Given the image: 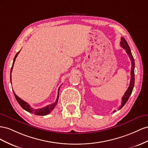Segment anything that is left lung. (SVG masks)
Returning <instances> with one entry per match:
<instances>
[{
    "label": "left lung",
    "mask_w": 148,
    "mask_h": 148,
    "mask_svg": "<svg viewBox=\"0 0 148 148\" xmlns=\"http://www.w3.org/2000/svg\"><path fill=\"white\" fill-rule=\"evenodd\" d=\"M120 45H121V47L123 48L124 49H125L126 53L128 54V55L129 56V57L130 58L131 61H132V71H131V80H130V86L128 88L127 90L125 92L124 95L123 96V97H122V102H121V106L119 108V110L123 107L125 105V103H126V102L128 101L131 94H132L133 87H134V58L133 57L132 52H131L130 46L128 45L127 41H126V40L123 37L121 38ZM116 112L115 110L113 111V112Z\"/></svg>",
    "instance_id": "1"
}]
</instances>
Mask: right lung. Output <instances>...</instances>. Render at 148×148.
<instances>
[{
	"mask_svg": "<svg viewBox=\"0 0 148 148\" xmlns=\"http://www.w3.org/2000/svg\"><path fill=\"white\" fill-rule=\"evenodd\" d=\"M20 53V51H18L17 53L16 54V55L14 58V62H13V64H12V67L11 68V71H10V81L12 82L11 81V73H12V69H13V66H14V64L15 62V59L17 56V55L18 54V53ZM59 91H60V88H59L58 89V97H57V99L56 100V102L54 103H53L50 105H47V106H46L43 108H39V109H34L33 108L30 107V105H29L28 103H27L26 102H25L24 100H23L22 99H21L20 97L17 95H16V94H15V92H14V95L15 97V99L17 101L18 103L20 104V105L21 107H22L25 110H26L27 112H28L29 113H31L33 114H35L36 115H40V116H44V115H46L49 114L53 110L54 108V107H56V105L58 103V98H59Z\"/></svg>",
	"mask_w": 148,
	"mask_h": 148,
	"instance_id": "add662e5",
	"label": "right lung"
}]
</instances>
